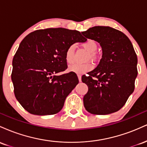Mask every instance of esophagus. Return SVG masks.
<instances>
[{
  "mask_svg": "<svg viewBox=\"0 0 147 147\" xmlns=\"http://www.w3.org/2000/svg\"><path fill=\"white\" fill-rule=\"evenodd\" d=\"M77 77H78V79H79V82H82V76H81L80 75H77Z\"/></svg>",
  "mask_w": 147,
  "mask_h": 147,
  "instance_id": "esophagus-1",
  "label": "esophagus"
}]
</instances>
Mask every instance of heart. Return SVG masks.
<instances>
[{
    "label": "heart",
    "mask_w": 147,
    "mask_h": 147,
    "mask_svg": "<svg viewBox=\"0 0 147 147\" xmlns=\"http://www.w3.org/2000/svg\"><path fill=\"white\" fill-rule=\"evenodd\" d=\"M84 48L87 50L90 53L95 52L97 49V43L93 40H87L86 41L84 42L83 44ZM75 45H70V46L67 48L66 51L65 53V59L67 63H71L74 61V54H75ZM93 56V54H91V57ZM93 68V65L92 63H74L68 67V70L70 72H73V73L78 74V75H82L86 72L90 71Z\"/></svg>",
    "instance_id": "obj_1"
}]
</instances>
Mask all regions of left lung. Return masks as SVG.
I'll return each mask as SVG.
<instances>
[{"label": "left lung", "mask_w": 147, "mask_h": 147, "mask_svg": "<svg viewBox=\"0 0 147 147\" xmlns=\"http://www.w3.org/2000/svg\"><path fill=\"white\" fill-rule=\"evenodd\" d=\"M82 34L98 42L102 50L98 65L82 77L88 87L84 107L95 115L118 111L134 91L138 75V58L132 43L124 33L109 26L92 27Z\"/></svg>", "instance_id": "8db88e82"}]
</instances>
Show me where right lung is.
Masks as SVG:
<instances>
[{
  "instance_id": "right-lung-1",
  "label": "right lung",
  "mask_w": 147,
  "mask_h": 147,
  "mask_svg": "<svg viewBox=\"0 0 147 147\" xmlns=\"http://www.w3.org/2000/svg\"><path fill=\"white\" fill-rule=\"evenodd\" d=\"M77 30L65 28L38 30L27 35L12 61L11 81L18 102L30 113L56 114L79 83L77 75L66 70L65 53L70 45L85 42Z\"/></svg>"
}]
</instances>
